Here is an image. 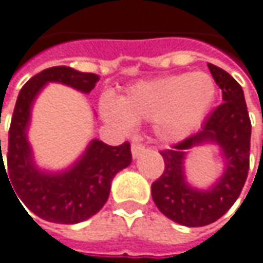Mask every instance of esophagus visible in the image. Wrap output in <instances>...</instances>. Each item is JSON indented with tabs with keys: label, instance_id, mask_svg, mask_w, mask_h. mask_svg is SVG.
<instances>
[{
	"label": "esophagus",
	"instance_id": "1",
	"mask_svg": "<svg viewBox=\"0 0 263 263\" xmlns=\"http://www.w3.org/2000/svg\"><path fill=\"white\" fill-rule=\"evenodd\" d=\"M144 150H146V146H144V144H140V143H137V141H135V143H132L131 152L134 158H138Z\"/></svg>",
	"mask_w": 263,
	"mask_h": 263
}]
</instances>
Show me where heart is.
<instances>
[{"mask_svg":"<svg viewBox=\"0 0 263 263\" xmlns=\"http://www.w3.org/2000/svg\"><path fill=\"white\" fill-rule=\"evenodd\" d=\"M217 93L214 79L204 72H183L141 80L119 100H101V113L117 128L129 131L138 120H153L165 141L189 137L204 120Z\"/></svg>","mask_w":263,"mask_h":263,"instance_id":"b5f03b06","label":"heart"}]
</instances>
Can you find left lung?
<instances>
[{"label":"left lung","mask_w":263,"mask_h":263,"mask_svg":"<svg viewBox=\"0 0 263 263\" xmlns=\"http://www.w3.org/2000/svg\"><path fill=\"white\" fill-rule=\"evenodd\" d=\"M210 72L222 89L223 102L207 117L201 131L161 152L165 170L152 184V198L168 219L184 226H205L220 219L238 199L250 165L252 123L237 80L209 64ZM216 144L224 159V174L209 190H196L185 180L187 151L202 144Z\"/></svg>","instance_id":"1"}]
</instances>
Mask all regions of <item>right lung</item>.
Instances as JSON below:
<instances>
[{
    "mask_svg": "<svg viewBox=\"0 0 263 263\" xmlns=\"http://www.w3.org/2000/svg\"><path fill=\"white\" fill-rule=\"evenodd\" d=\"M98 80L97 74L80 72L70 67L43 70L26 82L16 101L8 131L7 171L0 140V171L1 168L6 171L16 198L19 196L25 207L43 220L62 224L87 220L104 207L110 195L111 180L132 161L129 143L113 147L97 138L87 144L83 155L67 170L46 171L34 161L28 129L32 105L44 86L62 83L82 93H89Z\"/></svg>",
    "mask_w": 263,
    "mask_h": 263,
    "instance_id": "right-lung-1",
    "label": "right lung"
}]
</instances>
